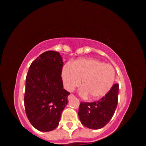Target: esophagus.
Listing matches in <instances>:
<instances>
[{"mask_svg": "<svg viewBox=\"0 0 146 146\" xmlns=\"http://www.w3.org/2000/svg\"><path fill=\"white\" fill-rule=\"evenodd\" d=\"M74 97H75V96L73 94H70V95L68 96L67 98H68V100H70L71 98H74Z\"/></svg>", "mask_w": 146, "mask_h": 146, "instance_id": "esophagus-1", "label": "esophagus"}]
</instances>
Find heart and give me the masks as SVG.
I'll use <instances>...</instances> for the list:
<instances>
[{"instance_id":"heart-1","label":"heart","mask_w":146,"mask_h":146,"mask_svg":"<svg viewBox=\"0 0 146 146\" xmlns=\"http://www.w3.org/2000/svg\"><path fill=\"white\" fill-rule=\"evenodd\" d=\"M62 79L64 88L71 92L79 86L81 96L97 100L109 93L115 81V71L109 64L94 58H80L64 66Z\"/></svg>"}]
</instances>
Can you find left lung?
Returning a JSON list of instances; mask_svg holds the SVG:
<instances>
[{
	"mask_svg": "<svg viewBox=\"0 0 146 146\" xmlns=\"http://www.w3.org/2000/svg\"><path fill=\"white\" fill-rule=\"evenodd\" d=\"M119 84H114L108 94L98 101L81 102L78 115L81 123L92 129L102 128L112 119L118 104Z\"/></svg>",
	"mask_w": 146,
	"mask_h": 146,
	"instance_id": "left-lung-1",
	"label": "left lung"
}]
</instances>
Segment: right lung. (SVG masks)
Listing matches in <instances>:
<instances>
[{"mask_svg":"<svg viewBox=\"0 0 146 146\" xmlns=\"http://www.w3.org/2000/svg\"><path fill=\"white\" fill-rule=\"evenodd\" d=\"M63 66L59 52L46 51L31 64L25 80L24 105L27 119L36 129L50 131L58 127L68 103L63 89Z\"/></svg>","mask_w":146,"mask_h":146,"instance_id":"obj_1","label":"right lung"}]
</instances>
